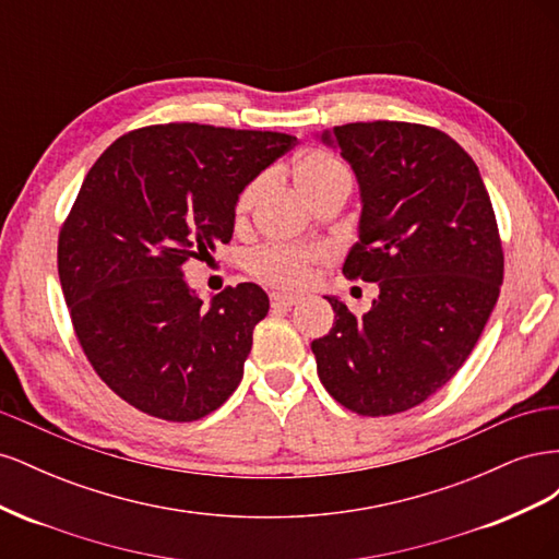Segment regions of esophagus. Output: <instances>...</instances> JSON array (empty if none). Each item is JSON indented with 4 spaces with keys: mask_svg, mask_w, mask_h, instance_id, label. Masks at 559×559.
I'll list each match as a JSON object with an SVG mask.
<instances>
[{
    "mask_svg": "<svg viewBox=\"0 0 559 559\" xmlns=\"http://www.w3.org/2000/svg\"><path fill=\"white\" fill-rule=\"evenodd\" d=\"M298 302V296H289V294H280V292H275V294H270V306L273 308H292V306H296Z\"/></svg>",
    "mask_w": 559,
    "mask_h": 559,
    "instance_id": "obj_1",
    "label": "esophagus"
}]
</instances>
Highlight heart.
Returning <instances> with one entry per match:
<instances>
[{"label":"heart","instance_id":"obj_1","mask_svg":"<svg viewBox=\"0 0 559 559\" xmlns=\"http://www.w3.org/2000/svg\"><path fill=\"white\" fill-rule=\"evenodd\" d=\"M294 177L302 195L310 198L324 186L347 177L345 165L341 158H335L329 151H308L302 154L294 167ZM263 181H251L247 189L240 193L238 205H235V214L238 218H245L253 202L259 198ZM319 259V249L312 247H294L284 242H267L247 253V270L249 273L270 284L280 286V289H298L308 277L310 265Z\"/></svg>","mask_w":559,"mask_h":559}]
</instances>
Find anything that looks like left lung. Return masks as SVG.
Returning <instances> with one entry per match:
<instances>
[{
  "instance_id": "1",
  "label": "left lung",
  "mask_w": 559,
  "mask_h": 559,
  "mask_svg": "<svg viewBox=\"0 0 559 559\" xmlns=\"http://www.w3.org/2000/svg\"><path fill=\"white\" fill-rule=\"evenodd\" d=\"M359 181V242L349 280L378 282L357 317L326 296L329 335L312 341L317 373L345 408L411 411L468 359L503 282V251L478 165L450 134L417 123H347L321 132Z\"/></svg>"
}]
</instances>
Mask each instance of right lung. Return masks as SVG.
I'll return each mask as SVG.
<instances>
[{
  "label": "right lung",
  "mask_w": 559,
  "mask_h": 559,
  "mask_svg": "<svg viewBox=\"0 0 559 559\" xmlns=\"http://www.w3.org/2000/svg\"><path fill=\"white\" fill-rule=\"evenodd\" d=\"M294 144L284 132L148 126L83 179L58 240L62 294L95 373L138 411L195 421L238 389L267 294L242 282L202 306L181 265L230 242L238 195Z\"/></svg>",
  "instance_id": "obj_1"
}]
</instances>
